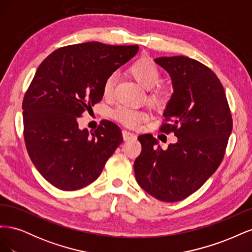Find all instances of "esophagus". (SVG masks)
I'll return each instance as SVG.
<instances>
[{
    "mask_svg": "<svg viewBox=\"0 0 252 252\" xmlns=\"http://www.w3.org/2000/svg\"><path fill=\"white\" fill-rule=\"evenodd\" d=\"M122 133H123V138H124L125 141H130V140H135L136 139V135L133 132L125 130V129L123 131H122Z\"/></svg>",
    "mask_w": 252,
    "mask_h": 252,
    "instance_id": "34e87169",
    "label": "esophagus"
}]
</instances>
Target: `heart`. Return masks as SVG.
<instances>
[{
	"mask_svg": "<svg viewBox=\"0 0 252 252\" xmlns=\"http://www.w3.org/2000/svg\"><path fill=\"white\" fill-rule=\"evenodd\" d=\"M128 71L133 79L145 88H152L161 80V70L155 61L148 56H143L136 59L128 67ZM114 85H116V74L111 73L103 83L102 90L105 97H110L113 94ZM171 94V89L168 86L158 85L149 93L148 100L157 107L163 108L169 103ZM111 117L120 123L129 127L138 126L142 122L148 119L146 112L128 108L125 106H120V107L113 109Z\"/></svg>",
	"mask_w": 252,
	"mask_h": 252,
	"instance_id": "obj_1",
	"label": "heart"
}]
</instances>
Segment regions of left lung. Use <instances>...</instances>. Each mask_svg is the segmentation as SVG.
I'll use <instances>...</instances> for the list:
<instances>
[{"instance_id":"obj_1","label":"left lung","mask_w":252,"mask_h":252,"mask_svg":"<svg viewBox=\"0 0 252 252\" xmlns=\"http://www.w3.org/2000/svg\"><path fill=\"white\" fill-rule=\"evenodd\" d=\"M156 62L169 72L174 93L159 131L179 139L163 150L152 134L139 136L136 182L163 202H179L200 189L222 163L232 131V116L222 83L210 68L187 57Z\"/></svg>"}]
</instances>
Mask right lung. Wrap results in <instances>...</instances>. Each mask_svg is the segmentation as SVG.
Returning a JSON list of instances; mask_svg holds the SVG:
<instances>
[{
  "mask_svg": "<svg viewBox=\"0 0 252 252\" xmlns=\"http://www.w3.org/2000/svg\"><path fill=\"white\" fill-rule=\"evenodd\" d=\"M138 50V45L100 42L68 45L37 68L23 98V133L36 169L58 189L73 191L94 182L123 142L110 121L89 134L80 130L78 120L102 100L105 79Z\"/></svg>",
  "mask_w": 252,
  "mask_h": 252,
  "instance_id": "1",
  "label": "right lung"
}]
</instances>
